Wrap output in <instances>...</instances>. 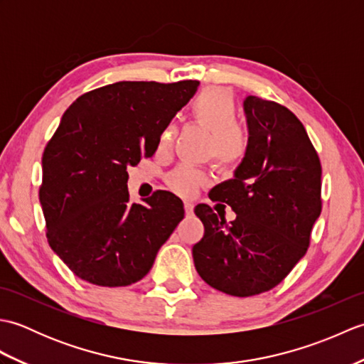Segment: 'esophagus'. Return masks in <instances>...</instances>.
Listing matches in <instances>:
<instances>
[{"label":"esophagus","mask_w":364,"mask_h":364,"mask_svg":"<svg viewBox=\"0 0 364 364\" xmlns=\"http://www.w3.org/2000/svg\"><path fill=\"white\" fill-rule=\"evenodd\" d=\"M184 213H186V215H192V213H194V205L189 202L184 203Z\"/></svg>","instance_id":"esophagus-1"}]
</instances>
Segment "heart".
Returning <instances> with one entry per match:
<instances>
[{
	"label": "heart",
	"instance_id": "heart-1",
	"mask_svg": "<svg viewBox=\"0 0 364 364\" xmlns=\"http://www.w3.org/2000/svg\"><path fill=\"white\" fill-rule=\"evenodd\" d=\"M192 117L211 133L208 153L222 168H235L245 159L250 149V134L237 123L235 94L223 87H206L191 105ZM176 136V128L168 125L159 137L161 146H168ZM168 186L176 194L191 197L206 183V175L197 168L180 166L168 173Z\"/></svg>",
	"mask_w": 364,
	"mask_h": 364
}]
</instances>
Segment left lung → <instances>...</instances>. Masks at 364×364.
<instances>
[{
	"instance_id": "obj_1",
	"label": "left lung",
	"mask_w": 364,
	"mask_h": 364,
	"mask_svg": "<svg viewBox=\"0 0 364 364\" xmlns=\"http://www.w3.org/2000/svg\"><path fill=\"white\" fill-rule=\"evenodd\" d=\"M244 109L249 153L235 178L210 192L213 202L231 206L236 219L227 223L211 206L198 205L205 235L192 247L198 275L236 297L282 283L306 253L322 211L321 159L296 114L253 95Z\"/></svg>"
}]
</instances>
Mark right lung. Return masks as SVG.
<instances>
[{
  "label": "right lung",
  "mask_w": 364,
  "mask_h": 364,
  "mask_svg": "<svg viewBox=\"0 0 364 364\" xmlns=\"http://www.w3.org/2000/svg\"><path fill=\"white\" fill-rule=\"evenodd\" d=\"M198 84H107L63 115L43 150L38 198L50 247L81 280L106 288L142 280L184 218L183 202L168 191L129 203L127 167L153 156Z\"/></svg>",
  "instance_id": "add662e5"
}]
</instances>
